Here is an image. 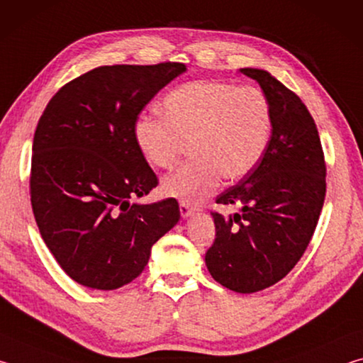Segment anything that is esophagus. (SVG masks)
Instances as JSON below:
<instances>
[{
  "instance_id": "obj_1",
  "label": "esophagus",
  "mask_w": 363,
  "mask_h": 363,
  "mask_svg": "<svg viewBox=\"0 0 363 363\" xmlns=\"http://www.w3.org/2000/svg\"><path fill=\"white\" fill-rule=\"evenodd\" d=\"M179 211H181V216L182 218H189V216H192V214H194L195 208L187 205V203H184V201H181V203H179Z\"/></svg>"
}]
</instances>
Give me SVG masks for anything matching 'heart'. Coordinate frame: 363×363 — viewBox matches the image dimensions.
Listing matches in <instances>:
<instances>
[{
	"label": "heart",
	"instance_id": "obj_1",
	"mask_svg": "<svg viewBox=\"0 0 363 363\" xmlns=\"http://www.w3.org/2000/svg\"><path fill=\"white\" fill-rule=\"evenodd\" d=\"M163 118L143 116L134 139L145 162L171 168L190 144L194 158L162 181V194L196 203L216 192L223 176L235 181L253 171L274 126L269 97L255 86L196 79L162 102Z\"/></svg>",
	"mask_w": 363,
	"mask_h": 363
}]
</instances>
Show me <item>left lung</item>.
I'll list each match as a JSON object with an SVG mask.
<instances>
[{"label": "left lung", "mask_w": 363, "mask_h": 363, "mask_svg": "<svg viewBox=\"0 0 363 363\" xmlns=\"http://www.w3.org/2000/svg\"><path fill=\"white\" fill-rule=\"evenodd\" d=\"M240 72L269 97L272 136L255 169L216 199L240 211L211 213L216 238L205 262L218 284L256 293L280 281L304 255L320 218L327 167L315 121L303 101L266 70Z\"/></svg>", "instance_id": "1"}]
</instances>
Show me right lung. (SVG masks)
<instances>
[{
    "label": "right lung",
    "mask_w": 363,
    "mask_h": 363,
    "mask_svg": "<svg viewBox=\"0 0 363 363\" xmlns=\"http://www.w3.org/2000/svg\"><path fill=\"white\" fill-rule=\"evenodd\" d=\"M182 72L179 62L97 67L62 86L41 115L30 200L46 247L79 285L130 284L181 218L176 199L130 200L158 184L134 139L138 115Z\"/></svg>",
    "instance_id": "1"
}]
</instances>
